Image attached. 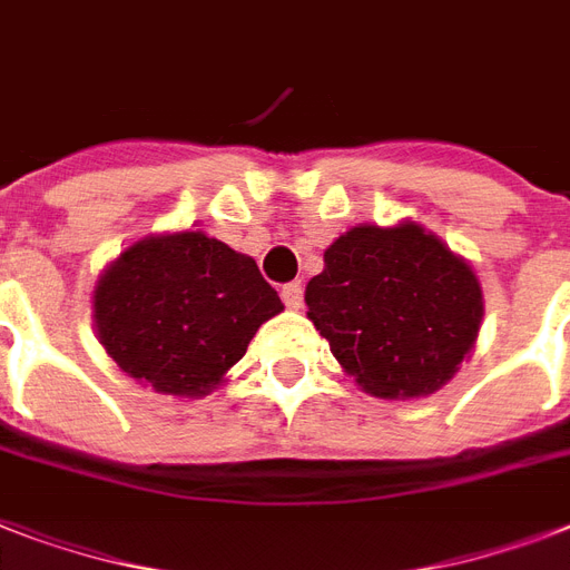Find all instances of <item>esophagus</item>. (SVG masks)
Here are the masks:
<instances>
[{
	"instance_id": "1",
	"label": "esophagus",
	"mask_w": 570,
	"mask_h": 570,
	"mask_svg": "<svg viewBox=\"0 0 570 570\" xmlns=\"http://www.w3.org/2000/svg\"><path fill=\"white\" fill-rule=\"evenodd\" d=\"M281 298H284V304L289 307V311H298V307L304 304L302 284H286L284 289H281Z\"/></svg>"
}]
</instances>
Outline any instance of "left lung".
<instances>
[{"mask_svg": "<svg viewBox=\"0 0 570 570\" xmlns=\"http://www.w3.org/2000/svg\"><path fill=\"white\" fill-rule=\"evenodd\" d=\"M304 302L331 355L379 399L441 390L482 322V286L468 259L414 222L343 233Z\"/></svg>", "mask_w": 570, "mask_h": 570, "instance_id": "1", "label": "left lung"}]
</instances>
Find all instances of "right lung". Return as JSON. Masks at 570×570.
Here are the masks:
<instances>
[{"label":"right lung","mask_w":570,"mask_h":570,"mask_svg":"<svg viewBox=\"0 0 570 570\" xmlns=\"http://www.w3.org/2000/svg\"><path fill=\"white\" fill-rule=\"evenodd\" d=\"M284 311L248 254L200 230L129 245L94 286L102 348L129 379L168 396H206Z\"/></svg>","instance_id":"obj_1"}]
</instances>
